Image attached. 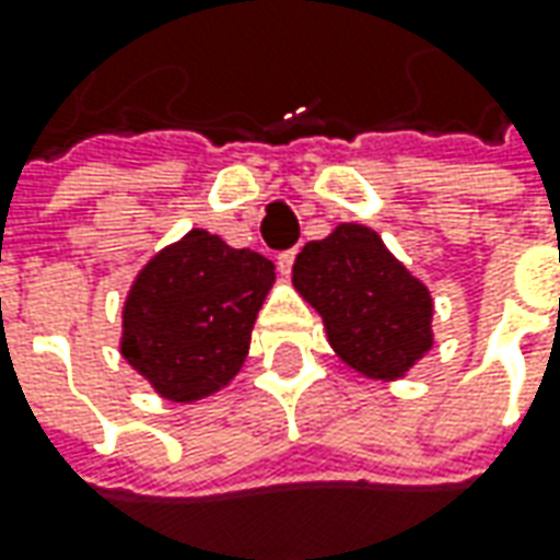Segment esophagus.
I'll return each mask as SVG.
<instances>
[{
  "mask_svg": "<svg viewBox=\"0 0 560 560\" xmlns=\"http://www.w3.org/2000/svg\"><path fill=\"white\" fill-rule=\"evenodd\" d=\"M294 257H298V250H281L279 254V269L288 276L291 272V266H294Z\"/></svg>",
  "mask_w": 560,
  "mask_h": 560,
  "instance_id": "esophagus-1",
  "label": "esophagus"
}]
</instances>
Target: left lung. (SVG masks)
Segmentation results:
<instances>
[{
    "mask_svg": "<svg viewBox=\"0 0 560 560\" xmlns=\"http://www.w3.org/2000/svg\"><path fill=\"white\" fill-rule=\"evenodd\" d=\"M294 288L325 318L338 357L369 377H399L434 343L428 288L377 238L343 222L294 260Z\"/></svg>",
    "mask_w": 560,
    "mask_h": 560,
    "instance_id": "8db88e82",
    "label": "left lung"
}]
</instances>
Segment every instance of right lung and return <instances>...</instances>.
Here are the masks:
<instances>
[{"label": "right lung", "instance_id": "add662e5", "mask_svg": "<svg viewBox=\"0 0 560 560\" xmlns=\"http://www.w3.org/2000/svg\"><path fill=\"white\" fill-rule=\"evenodd\" d=\"M276 266L191 229L148 262L124 306L126 362L173 402H191L238 375Z\"/></svg>", "mask_w": 560, "mask_h": 560}]
</instances>
